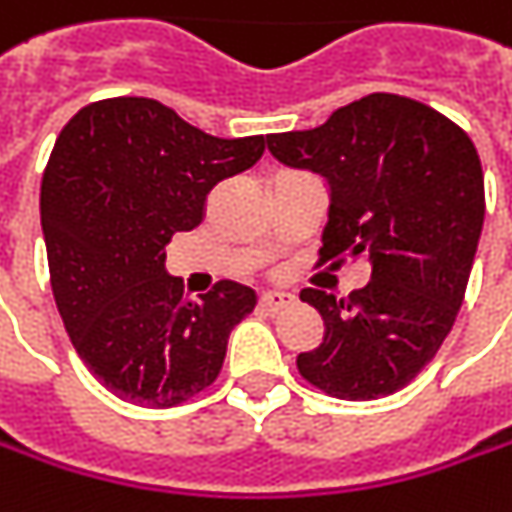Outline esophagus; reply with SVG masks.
I'll return each mask as SVG.
<instances>
[{"instance_id": "esophagus-1", "label": "esophagus", "mask_w": 512, "mask_h": 512, "mask_svg": "<svg viewBox=\"0 0 512 512\" xmlns=\"http://www.w3.org/2000/svg\"><path fill=\"white\" fill-rule=\"evenodd\" d=\"M259 305H262L265 311H270V314H276V311H285V308H291V305H294V294H285V291H268V294H262Z\"/></svg>"}]
</instances>
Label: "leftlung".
I'll return each instance as SVG.
<instances>
[{"label":"left lung","instance_id":"obj_1","mask_svg":"<svg viewBox=\"0 0 512 512\" xmlns=\"http://www.w3.org/2000/svg\"><path fill=\"white\" fill-rule=\"evenodd\" d=\"M268 149L331 190L320 265H371L369 285L348 296L302 291L325 337L296 369L340 400L392 395L438 354L464 302L484 227L470 135L418 100L377 91L317 129L268 135Z\"/></svg>","mask_w":512,"mask_h":512}]
</instances>
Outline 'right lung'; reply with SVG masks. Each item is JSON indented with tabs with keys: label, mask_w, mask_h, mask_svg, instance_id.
Masks as SVG:
<instances>
[{
	"label": "right lung",
	"mask_w": 512,
	"mask_h": 512,
	"mask_svg": "<svg viewBox=\"0 0 512 512\" xmlns=\"http://www.w3.org/2000/svg\"><path fill=\"white\" fill-rule=\"evenodd\" d=\"M262 152L265 135L213 138L149 97L97 100L65 123L39 190L51 291L80 360L117 397L169 409L218 377L256 294L221 279L184 299L167 244Z\"/></svg>",
	"instance_id": "add662e5"
}]
</instances>
